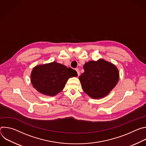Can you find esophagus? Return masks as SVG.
Wrapping results in <instances>:
<instances>
[{
  "instance_id": "34e87169",
  "label": "esophagus",
  "mask_w": 146,
  "mask_h": 146,
  "mask_svg": "<svg viewBox=\"0 0 146 146\" xmlns=\"http://www.w3.org/2000/svg\"><path fill=\"white\" fill-rule=\"evenodd\" d=\"M76 72H77V73L78 76H79L80 75V70H79V69L77 68V69H76Z\"/></svg>"
}]
</instances>
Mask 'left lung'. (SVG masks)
<instances>
[{
    "instance_id": "1",
    "label": "left lung",
    "mask_w": 146,
    "mask_h": 146,
    "mask_svg": "<svg viewBox=\"0 0 146 146\" xmlns=\"http://www.w3.org/2000/svg\"><path fill=\"white\" fill-rule=\"evenodd\" d=\"M84 72L79 77L82 88L90 97L99 99L107 95L119 79L117 68L103 59L90 61L83 66Z\"/></svg>"
}]
</instances>
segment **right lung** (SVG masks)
I'll use <instances>...</instances> for the list:
<instances>
[{
    "label": "right lung",
    "instance_id": "add662e5",
    "mask_svg": "<svg viewBox=\"0 0 146 146\" xmlns=\"http://www.w3.org/2000/svg\"><path fill=\"white\" fill-rule=\"evenodd\" d=\"M77 76V72L56 62L35 67L31 73V82L37 91L54 96L65 86L70 77Z\"/></svg>",
    "mask_w": 146,
    "mask_h": 146
}]
</instances>
